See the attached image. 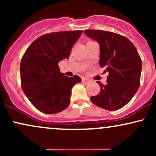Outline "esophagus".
I'll return each mask as SVG.
<instances>
[{"label": "esophagus", "instance_id": "esophagus-1", "mask_svg": "<svg viewBox=\"0 0 156 156\" xmlns=\"http://www.w3.org/2000/svg\"><path fill=\"white\" fill-rule=\"evenodd\" d=\"M89 80L87 79V78H82V83L87 84V83H89Z\"/></svg>", "mask_w": 156, "mask_h": 156}]
</instances>
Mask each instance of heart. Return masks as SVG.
Masks as SVG:
<instances>
[{
    "mask_svg": "<svg viewBox=\"0 0 156 156\" xmlns=\"http://www.w3.org/2000/svg\"><path fill=\"white\" fill-rule=\"evenodd\" d=\"M89 42H90V41H89Z\"/></svg>",
    "mask_w": 156,
    "mask_h": 156,
    "instance_id": "b5f03b06",
    "label": "heart"
}]
</instances>
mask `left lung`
Returning a JSON list of instances; mask_svg holds the SVG:
<instances>
[{
    "label": "left lung",
    "instance_id": "left-lung-1",
    "mask_svg": "<svg viewBox=\"0 0 156 156\" xmlns=\"http://www.w3.org/2000/svg\"><path fill=\"white\" fill-rule=\"evenodd\" d=\"M84 33L99 43L100 65L108 73L106 83L97 81L101 92L91 97V101L108 111L122 108L140 85L141 59L136 48L128 38L118 34L101 30H85Z\"/></svg>",
    "mask_w": 156,
    "mask_h": 156
}]
</instances>
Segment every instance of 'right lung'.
<instances>
[{
    "mask_svg": "<svg viewBox=\"0 0 156 156\" xmlns=\"http://www.w3.org/2000/svg\"><path fill=\"white\" fill-rule=\"evenodd\" d=\"M82 30L52 32L34 41L20 62L23 91L36 108L44 114H56L70 103L71 90L80 77L66 76L58 62L68 58Z\"/></svg>",
    "mask_w": 156,
    "mask_h": 156,
    "instance_id": "obj_1",
    "label": "right lung"
}]
</instances>
